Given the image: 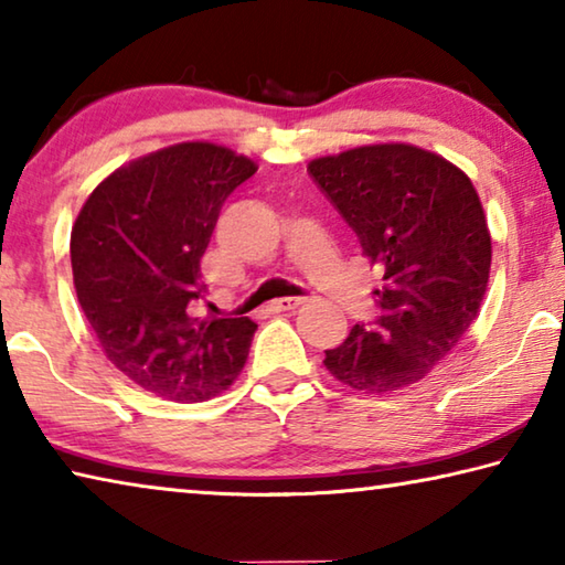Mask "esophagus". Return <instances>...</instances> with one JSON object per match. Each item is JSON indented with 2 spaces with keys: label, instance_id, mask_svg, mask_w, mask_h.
I'll return each mask as SVG.
<instances>
[{
  "label": "esophagus",
  "instance_id": "34e87169",
  "mask_svg": "<svg viewBox=\"0 0 565 565\" xmlns=\"http://www.w3.org/2000/svg\"><path fill=\"white\" fill-rule=\"evenodd\" d=\"M309 299H303V296H291V299H279L274 303L276 311H296L299 306H303Z\"/></svg>",
  "mask_w": 565,
  "mask_h": 565
}]
</instances>
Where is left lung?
<instances>
[{
  "instance_id": "left-lung-1",
  "label": "left lung",
  "mask_w": 565,
  "mask_h": 565,
  "mask_svg": "<svg viewBox=\"0 0 565 565\" xmlns=\"http://www.w3.org/2000/svg\"><path fill=\"white\" fill-rule=\"evenodd\" d=\"M363 256L381 266V317L351 329L323 366L343 386L394 394L428 376L481 311L491 232L466 171L404 141L363 145L309 161Z\"/></svg>"
}]
</instances>
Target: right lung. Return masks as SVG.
Wrapping results in <instances>:
<instances>
[{
    "instance_id": "right-lung-1",
    "label": "right lung",
    "mask_w": 565,
    "mask_h": 565,
    "mask_svg": "<svg viewBox=\"0 0 565 565\" xmlns=\"http://www.w3.org/2000/svg\"><path fill=\"white\" fill-rule=\"evenodd\" d=\"M256 169L228 147L181 141L114 169L74 218L76 299L104 356L149 394L196 404L242 374L256 323L191 309L222 204Z\"/></svg>"
}]
</instances>
